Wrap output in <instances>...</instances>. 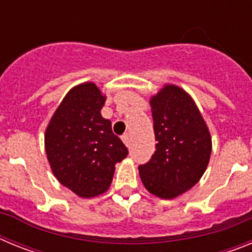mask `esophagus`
Segmentation results:
<instances>
[{"mask_svg":"<svg viewBox=\"0 0 252 252\" xmlns=\"http://www.w3.org/2000/svg\"><path fill=\"white\" fill-rule=\"evenodd\" d=\"M122 141L125 142V145L126 146H130V144H131L130 135H128V133H125L124 136H122Z\"/></svg>","mask_w":252,"mask_h":252,"instance_id":"esophagus-1","label":"esophagus"}]
</instances>
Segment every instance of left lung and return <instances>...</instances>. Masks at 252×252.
Here are the masks:
<instances>
[{"mask_svg":"<svg viewBox=\"0 0 252 252\" xmlns=\"http://www.w3.org/2000/svg\"><path fill=\"white\" fill-rule=\"evenodd\" d=\"M155 153L139 165L149 192L171 199L192 188L208 165L212 140L193 99L182 88L165 86L150 101Z\"/></svg>","mask_w":252,"mask_h":252,"instance_id":"1","label":"left lung"}]
</instances>
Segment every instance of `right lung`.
Masks as SVG:
<instances>
[{
    "instance_id": "obj_1",
    "label": "right lung",
    "mask_w": 252,
    "mask_h": 252,
    "mask_svg": "<svg viewBox=\"0 0 252 252\" xmlns=\"http://www.w3.org/2000/svg\"><path fill=\"white\" fill-rule=\"evenodd\" d=\"M106 102L98 87H74L55 111L45 132V150L51 170L64 187L79 197L104 193L112 183L115 164L128 150L112 132L101 110Z\"/></svg>"
}]
</instances>
